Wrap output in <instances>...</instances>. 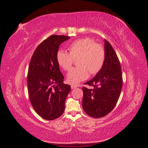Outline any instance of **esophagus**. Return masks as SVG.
Segmentation results:
<instances>
[{
  "label": "esophagus",
  "mask_w": 148,
  "mask_h": 148,
  "mask_svg": "<svg viewBox=\"0 0 148 148\" xmlns=\"http://www.w3.org/2000/svg\"><path fill=\"white\" fill-rule=\"evenodd\" d=\"M77 88V86H75V85H71V89H74V88Z\"/></svg>",
  "instance_id": "esophagus-1"
}]
</instances>
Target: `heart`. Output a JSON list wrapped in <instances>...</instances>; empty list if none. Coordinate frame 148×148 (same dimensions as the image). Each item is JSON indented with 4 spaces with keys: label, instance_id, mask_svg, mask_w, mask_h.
<instances>
[{
    "label": "heart",
    "instance_id": "b5f03b06",
    "mask_svg": "<svg viewBox=\"0 0 148 148\" xmlns=\"http://www.w3.org/2000/svg\"><path fill=\"white\" fill-rule=\"evenodd\" d=\"M69 53L60 49L57 52L56 60L64 70L68 71L73 65L74 60L78 66L71 69L67 75L66 81L77 85L86 80L90 75H95L102 69L106 59L103 47L89 38L77 39L68 46Z\"/></svg>",
    "mask_w": 148,
    "mask_h": 148
}]
</instances>
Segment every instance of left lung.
<instances>
[{
	"label": "left lung",
	"mask_w": 148,
	"mask_h": 148,
	"mask_svg": "<svg viewBox=\"0 0 148 148\" xmlns=\"http://www.w3.org/2000/svg\"><path fill=\"white\" fill-rule=\"evenodd\" d=\"M106 59L102 69L95 77L84 84L93 88H82V107L89 116L100 118L114 109L122 87V75L119 60L109 41L105 39Z\"/></svg>",
	"instance_id": "8db88e82"
}]
</instances>
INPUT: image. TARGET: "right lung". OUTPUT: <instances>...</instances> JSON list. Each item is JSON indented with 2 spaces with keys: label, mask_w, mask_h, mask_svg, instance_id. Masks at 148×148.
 I'll list each match as a JSON object with an SVG mask.
<instances>
[{
  "label": "right lung",
  "mask_w": 148,
  "mask_h": 148,
  "mask_svg": "<svg viewBox=\"0 0 148 148\" xmlns=\"http://www.w3.org/2000/svg\"><path fill=\"white\" fill-rule=\"evenodd\" d=\"M70 38L51 35L35 49L28 68L27 90L33 109L46 120L60 117L64 110L69 85L63 83L64 76L56 60L60 45Z\"/></svg>",
  "instance_id": "obj_1"
}]
</instances>
